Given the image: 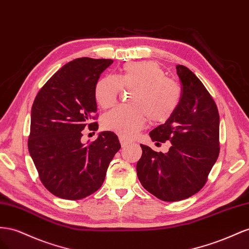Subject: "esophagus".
<instances>
[{
	"label": "esophagus",
	"mask_w": 249,
	"mask_h": 249,
	"mask_svg": "<svg viewBox=\"0 0 249 249\" xmlns=\"http://www.w3.org/2000/svg\"><path fill=\"white\" fill-rule=\"evenodd\" d=\"M120 143H121V146H122V148H125L128 145H130L131 142H128L127 140H125L124 138H120Z\"/></svg>",
	"instance_id": "1"
}]
</instances>
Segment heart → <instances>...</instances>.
I'll return each instance as SVG.
<instances>
[{"label": "heart", "mask_w": 249, "mask_h": 249, "mask_svg": "<svg viewBox=\"0 0 249 249\" xmlns=\"http://www.w3.org/2000/svg\"><path fill=\"white\" fill-rule=\"evenodd\" d=\"M132 90L129 106H119L102 118L103 128L124 139L133 138L147 122L165 123L178 107L181 91L174 80L165 77L158 62L152 60L127 62L115 77L104 76L95 85V99L102 108L118 100L121 90Z\"/></svg>", "instance_id": "obj_1"}]
</instances>
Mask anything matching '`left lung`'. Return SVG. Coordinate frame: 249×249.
Returning <instances> with one entry per match:
<instances>
[{
	"mask_svg": "<svg viewBox=\"0 0 249 249\" xmlns=\"http://www.w3.org/2000/svg\"><path fill=\"white\" fill-rule=\"evenodd\" d=\"M176 70L181 82L178 107L149 134L156 145L170 141L169 151L156 152L141 144L143 152L137 164L142 186L164 201H179L199 192L220 152L214 99L191 70L182 65Z\"/></svg>",
	"mask_w": 249,
	"mask_h": 249,
	"instance_id": "left-lung-1",
	"label": "left lung"
}]
</instances>
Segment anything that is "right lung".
Wrapping results in <instances>:
<instances>
[{
    "label": "right lung",
    "mask_w": 249,
    "mask_h": 249,
    "mask_svg": "<svg viewBox=\"0 0 249 249\" xmlns=\"http://www.w3.org/2000/svg\"><path fill=\"white\" fill-rule=\"evenodd\" d=\"M111 59L77 58L45 83L31 109L28 149L45 188L62 199L78 200L100 189L121 144L103 131L82 143L83 129L98 123L95 85Z\"/></svg>",
    "instance_id": "obj_1"
}]
</instances>
